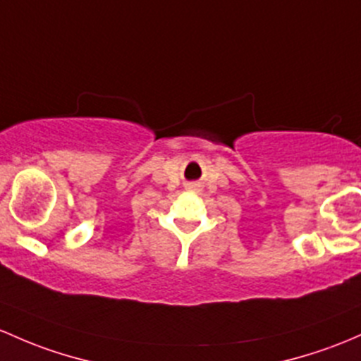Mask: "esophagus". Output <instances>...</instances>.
Masks as SVG:
<instances>
[{
	"label": "esophagus",
	"instance_id": "1",
	"mask_svg": "<svg viewBox=\"0 0 361 361\" xmlns=\"http://www.w3.org/2000/svg\"><path fill=\"white\" fill-rule=\"evenodd\" d=\"M189 188H195V184H189Z\"/></svg>",
	"mask_w": 361,
	"mask_h": 361
}]
</instances>
